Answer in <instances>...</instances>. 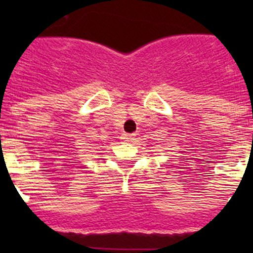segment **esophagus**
<instances>
[{
    "label": "esophagus",
    "instance_id": "1",
    "mask_svg": "<svg viewBox=\"0 0 253 253\" xmlns=\"http://www.w3.org/2000/svg\"><path fill=\"white\" fill-rule=\"evenodd\" d=\"M132 138H133V136H132V134H128V133H124V136H122V139L126 142H129Z\"/></svg>",
    "mask_w": 253,
    "mask_h": 253
}]
</instances>
